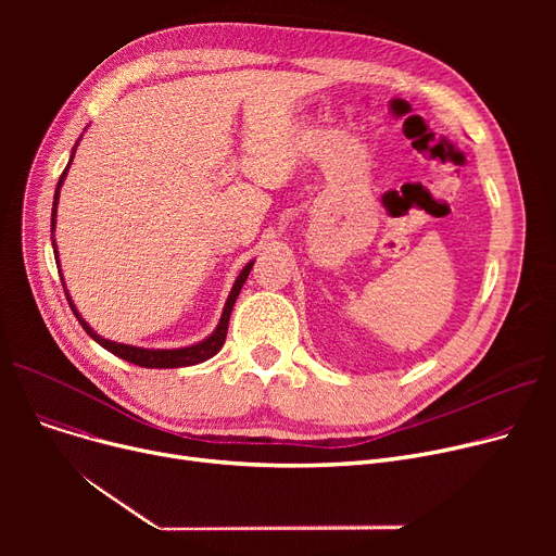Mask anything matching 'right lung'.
Listing matches in <instances>:
<instances>
[{"mask_svg": "<svg viewBox=\"0 0 556 556\" xmlns=\"http://www.w3.org/2000/svg\"><path fill=\"white\" fill-rule=\"evenodd\" d=\"M76 146H78V141H76ZM76 146H74V149H72V157H70V164H72V160H74ZM70 164H67V168L63 170L61 180H58L55 193H53V210H51V231L55 229V210H58V198H61V187H63V182H65V175H67V170H70ZM53 254L58 256V250H55V241H53ZM55 263H58V261H55ZM252 266H254V261H250L248 266L241 270V275L237 277V281H233V286H231V290H229V298H227V302H225V308H223V315H220V323H218V327L214 329V333H212V336H207V338H204V340H202V342H198V344H191V346H180V349H141V346H132V344H122V342H112V340H105V338H101L99 333H94V329H92L90 325H87L85 319L80 317V313L74 308V302H72V298H70L67 290H65V295H67V302H70V306H72L74 315L78 317L80 327L85 329V333L90 336L92 340H97V342H99L103 349H108L110 354L119 356V358H124V361H128V363H132V365H139V367H149V369L189 367V365H198V363L210 361L212 356H216V354L220 352V346L225 344V338H227V325H229V315H231L233 302H237V298H239V293H241V288H243V283H245V279H248V275H250ZM63 286H65V283H63Z\"/></svg>", "mask_w": 556, "mask_h": 556, "instance_id": "add662e5", "label": "right lung"}]
</instances>
